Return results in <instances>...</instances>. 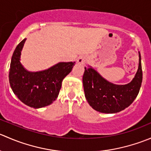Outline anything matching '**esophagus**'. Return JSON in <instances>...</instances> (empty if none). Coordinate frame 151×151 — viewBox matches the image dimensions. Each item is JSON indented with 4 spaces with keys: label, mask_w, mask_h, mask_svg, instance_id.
Here are the masks:
<instances>
[{
    "label": "esophagus",
    "mask_w": 151,
    "mask_h": 151,
    "mask_svg": "<svg viewBox=\"0 0 151 151\" xmlns=\"http://www.w3.org/2000/svg\"><path fill=\"white\" fill-rule=\"evenodd\" d=\"M85 61H86V58H85L84 56H80L77 60V63L80 65L85 64Z\"/></svg>",
    "instance_id": "obj_1"
}]
</instances>
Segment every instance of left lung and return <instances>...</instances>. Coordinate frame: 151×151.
I'll use <instances>...</instances> for the list:
<instances>
[{
	"label": "left lung",
	"mask_w": 151,
	"mask_h": 151,
	"mask_svg": "<svg viewBox=\"0 0 151 151\" xmlns=\"http://www.w3.org/2000/svg\"><path fill=\"white\" fill-rule=\"evenodd\" d=\"M142 82L141 55L134 77L126 85L107 81L92 66L85 67L83 77L85 96L90 106L102 113H117L132 104L139 93Z\"/></svg>",
	"instance_id": "left-lung-1"
}]
</instances>
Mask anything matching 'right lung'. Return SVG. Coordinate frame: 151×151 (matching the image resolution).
I'll return each mask as SVG.
<instances>
[{"label": "right lung", "instance_id": "add662e5", "mask_svg": "<svg viewBox=\"0 0 151 151\" xmlns=\"http://www.w3.org/2000/svg\"><path fill=\"white\" fill-rule=\"evenodd\" d=\"M26 39L16 47L9 68V83L14 93L30 107L39 109L51 104L58 98L63 79L75 62H60L47 69L30 71L20 62L21 52Z\"/></svg>", "mask_w": 151, "mask_h": 151}]
</instances>
